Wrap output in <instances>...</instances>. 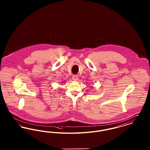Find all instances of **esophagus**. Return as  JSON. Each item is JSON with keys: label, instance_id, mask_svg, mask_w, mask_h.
<instances>
[{"label": "esophagus", "instance_id": "34e87169", "mask_svg": "<svg viewBox=\"0 0 150 150\" xmlns=\"http://www.w3.org/2000/svg\"><path fill=\"white\" fill-rule=\"evenodd\" d=\"M72 79L74 80H78V75H73V76H72Z\"/></svg>", "mask_w": 150, "mask_h": 150}]
</instances>
